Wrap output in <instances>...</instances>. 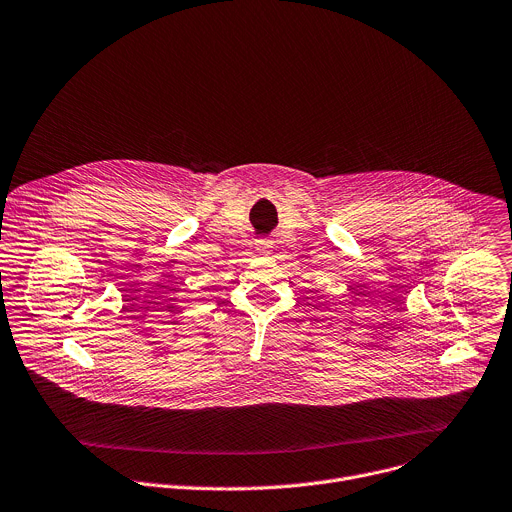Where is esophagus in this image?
<instances>
[{
    "label": "esophagus",
    "instance_id": "obj_1",
    "mask_svg": "<svg viewBox=\"0 0 512 512\" xmlns=\"http://www.w3.org/2000/svg\"><path fill=\"white\" fill-rule=\"evenodd\" d=\"M255 249L259 255H269L273 251V243L271 241H257Z\"/></svg>",
    "mask_w": 512,
    "mask_h": 512
}]
</instances>
